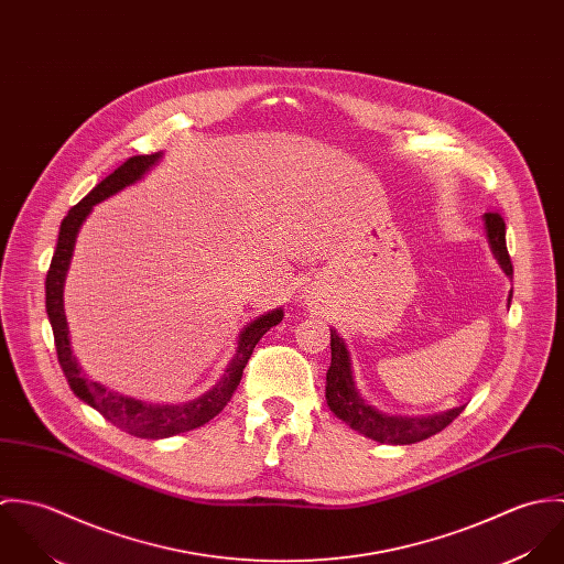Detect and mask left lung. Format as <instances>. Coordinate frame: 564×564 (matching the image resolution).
<instances>
[{
  "label": "left lung",
  "mask_w": 564,
  "mask_h": 564,
  "mask_svg": "<svg viewBox=\"0 0 564 564\" xmlns=\"http://www.w3.org/2000/svg\"><path fill=\"white\" fill-rule=\"evenodd\" d=\"M486 239L497 258L499 267L508 278H512V262L506 249V224L499 213L484 215ZM510 304V297H508ZM329 347H332V362L325 373V400L329 410L343 419L351 430L389 445H410L434 436L436 432L445 430L463 410L465 405L452 408L447 412H438L432 416H393L376 410L373 405L365 402L356 389L354 373H351V358L347 351L345 340L329 329Z\"/></svg>",
  "instance_id": "obj_1"
}]
</instances>
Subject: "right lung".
<instances>
[{
    "instance_id": "right-lung-1",
    "label": "right lung",
    "mask_w": 564,
    "mask_h": 564,
    "mask_svg": "<svg viewBox=\"0 0 564 564\" xmlns=\"http://www.w3.org/2000/svg\"><path fill=\"white\" fill-rule=\"evenodd\" d=\"M161 156L162 152H154L148 156L128 159L121 166H117L108 177H104L82 199L80 204H76L67 213V217L61 224L56 251L52 256V264H50V271L45 278V308H47L52 329H54L58 362L63 367V373H65L72 391L80 398L82 402H86L88 405H93L97 412H101L110 423H115L123 432L139 436V438H166V436H173L180 432L195 430V427L208 423L213 416H217L226 408V403L232 400V395L241 382L242 369H245L256 343L267 334V329L278 325L284 317L282 308H275V311L260 315L258 319L249 323L239 334L237 354L230 360L221 380L210 391H206L202 398L191 400V402H141V400H134L128 395H119V393L106 389L104 384L88 380L82 373L78 358L74 356V349H72L69 325H67L65 302H63L65 278H67V271L72 264L78 232L95 204L108 199L110 195L123 191L126 186H130L134 182H139L156 162L161 161Z\"/></svg>"
}]
</instances>
